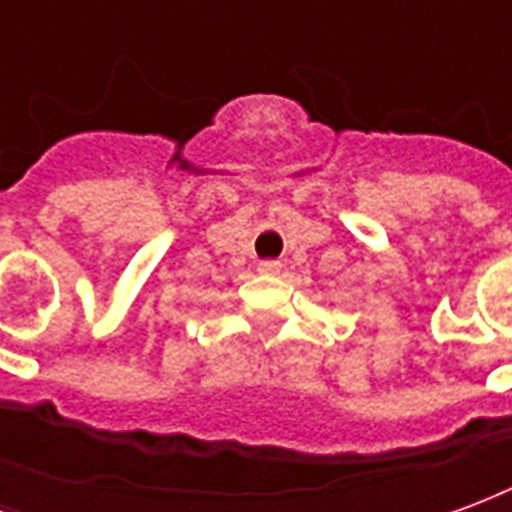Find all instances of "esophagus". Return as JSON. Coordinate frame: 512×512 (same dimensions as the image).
I'll use <instances>...</instances> for the list:
<instances>
[{"label": "esophagus", "mask_w": 512, "mask_h": 512, "mask_svg": "<svg viewBox=\"0 0 512 512\" xmlns=\"http://www.w3.org/2000/svg\"><path fill=\"white\" fill-rule=\"evenodd\" d=\"M259 272H264V275H278V272H281V261H275V259L259 261Z\"/></svg>", "instance_id": "obj_1"}]
</instances>
